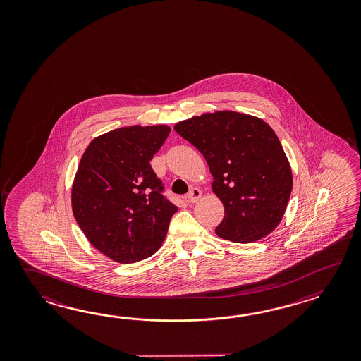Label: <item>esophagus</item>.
I'll use <instances>...</instances> for the list:
<instances>
[{
    "mask_svg": "<svg viewBox=\"0 0 361 361\" xmlns=\"http://www.w3.org/2000/svg\"><path fill=\"white\" fill-rule=\"evenodd\" d=\"M200 197H201V191H200L199 188H196V187H193L191 191L188 192V195H187V199L190 202H197L199 201Z\"/></svg>",
    "mask_w": 361,
    "mask_h": 361,
    "instance_id": "esophagus-1",
    "label": "esophagus"
}]
</instances>
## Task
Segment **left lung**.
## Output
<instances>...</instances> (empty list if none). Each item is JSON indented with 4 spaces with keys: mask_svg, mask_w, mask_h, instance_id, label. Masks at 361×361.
Wrapping results in <instances>:
<instances>
[{
    "mask_svg": "<svg viewBox=\"0 0 361 361\" xmlns=\"http://www.w3.org/2000/svg\"><path fill=\"white\" fill-rule=\"evenodd\" d=\"M204 154L212 188L224 207L219 238L253 243L281 222L293 187L292 169L269 123L233 111L192 117L174 126Z\"/></svg>",
    "mask_w": 361,
    "mask_h": 361,
    "instance_id": "obj_1",
    "label": "left lung"
}]
</instances>
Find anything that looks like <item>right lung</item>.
<instances>
[{"label": "right lung", "mask_w": 361, "mask_h": 361, "mask_svg": "<svg viewBox=\"0 0 361 361\" xmlns=\"http://www.w3.org/2000/svg\"><path fill=\"white\" fill-rule=\"evenodd\" d=\"M166 125L109 131L85 149L72 187V210L94 247L118 263L159 250L178 207L149 161L169 135Z\"/></svg>", "instance_id": "1"}]
</instances>
